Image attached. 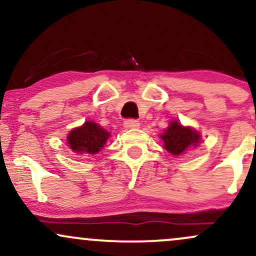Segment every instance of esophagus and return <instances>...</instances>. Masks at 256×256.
Instances as JSON below:
<instances>
[{
  "instance_id": "34e87169",
  "label": "esophagus",
  "mask_w": 256,
  "mask_h": 256,
  "mask_svg": "<svg viewBox=\"0 0 256 256\" xmlns=\"http://www.w3.org/2000/svg\"><path fill=\"white\" fill-rule=\"evenodd\" d=\"M124 126L126 128H136L140 126V122L136 119H128V120H125Z\"/></svg>"
}]
</instances>
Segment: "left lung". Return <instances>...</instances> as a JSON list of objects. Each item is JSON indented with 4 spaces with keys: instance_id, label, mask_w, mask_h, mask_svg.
Returning a JSON list of instances; mask_svg holds the SVG:
<instances>
[{
    "instance_id": "8db88e82",
    "label": "left lung",
    "mask_w": 256,
    "mask_h": 256,
    "mask_svg": "<svg viewBox=\"0 0 256 256\" xmlns=\"http://www.w3.org/2000/svg\"><path fill=\"white\" fill-rule=\"evenodd\" d=\"M165 149L173 155H180L189 146H195L200 142V134L190 128H184L178 122H172L165 134L161 136Z\"/></svg>"
}]
</instances>
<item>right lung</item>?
<instances>
[{
    "instance_id": "right-lung-1",
    "label": "right lung",
    "mask_w": 256,
    "mask_h": 256,
    "mask_svg": "<svg viewBox=\"0 0 256 256\" xmlns=\"http://www.w3.org/2000/svg\"><path fill=\"white\" fill-rule=\"evenodd\" d=\"M110 137V134L94 122H86L80 128H74L67 137V142L73 152L96 154Z\"/></svg>"
}]
</instances>
